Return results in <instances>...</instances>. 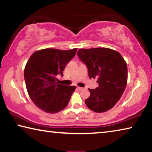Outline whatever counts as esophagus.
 Listing matches in <instances>:
<instances>
[{
  "instance_id": "obj_1",
  "label": "esophagus",
  "mask_w": 152,
  "mask_h": 152,
  "mask_svg": "<svg viewBox=\"0 0 152 152\" xmlns=\"http://www.w3.org/2000/svg\"><path fill=\"white\" fill-rule=\"evenodd\" d=\"M78 88L79 91H82V90L84 89L83 88H82V87H78V88Z\"/></svg>"
}]
</instances>
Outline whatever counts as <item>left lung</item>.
<instances>
[{"mask_svg": "<svg viewBox=\"0 0 152 152\" xmlns=\"http://www.w3.org/2000/svg\"><path fill=\"white\" fill-rule=\"evenodd\" d=\"M78 58L88 69L89 78H97L99 86L88 89L86 106L96 113H103L115 106L127 83V66L124 59L111 49H80Z\"/></svg>", "mask_w": 152, "mask_h": 152, "instance_id": "left-lung-1", "label": "left lung"}]
</instances>
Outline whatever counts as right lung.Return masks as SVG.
Returning a JSON list of instances; mask_svg holds the SVG:
<instances>
[{"mask_svg": "<svg viewBox=\"0 0 152 152\" xmlns=\"http://www.w3.org/2000/svg\"><path fill=\"white\" fill-rule=\"evenodd\" d=\"M76 50L47 48L35 51L28 60L24 70L28 94L33 103L44 112H60L70 101L76 87L59 84L56 77L63 76L66 65Z\"/></svg>", "mask_w": 152, "mask_h": 152, "instance_id": "obj_1", "label": "right lung"}]
</instances>
